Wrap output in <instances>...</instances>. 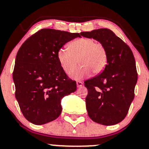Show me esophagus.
<instances>
[{"instance_id": "obj_1", "label": "esophagus", "mask_w": 149, "mask_h": 149, "mask_svg": "<svg viewBox=\"0 0 149 149\" xmlns=\"http://www.w3.org/2000/svg\"><path fill=\"white\" fill-rule=\"evenodd\" d=\"M76 84H77V87H78V88H81V87L83 86V83H82L81 81H79V80L76 81Z\"/></svg>"}]
</instances>
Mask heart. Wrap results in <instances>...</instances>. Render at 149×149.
Returning <instances> with one entry per match:
<instances>
[{"label":"heart","mask_w":149,"mask_h":149,"mask_svg":"<svg viewBox=\"0 0 149 149\" xmlns=\"http://www.w3.org/2000/svg\"><path fill=\"white\" fill-rule=\"evenodd\" d=\"M69 49L61 48L57 53V60L64 72L71 75L79 63L82 65L73 73L76 79H81L91 73H102L107 64L108 55L105 47L90 38H81L69 44Z\"/></svg>","instance_id":"1"}]
</instances>
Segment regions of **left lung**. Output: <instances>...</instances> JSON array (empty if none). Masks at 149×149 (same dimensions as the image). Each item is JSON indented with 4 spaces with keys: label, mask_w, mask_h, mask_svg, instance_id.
Instances as JSON below:
<instances>
[{
    "label": "left lung",
    "mask_w": 149,
    "mask_h": 149,
    "mask_svg": "<svg viewBox=\"0 0 149 149\" xmlns=\"http://www.w3.org/2000/svg\"><path fill=\"white\" fill-rule=\"evenodd\" d=\"M80 35L102 43L107 52L103 72L85 81L89 117L104 125H113L127 116L137 82L136 63L131 49L108 29L81 32Z\"/></svg>",
    "instance_id": "left-lung-1"
}]
</instances>
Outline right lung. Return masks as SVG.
<instances>
[{
  "mask_svg": "<svg viewBox=\"0 0 149 149\" xmlns=\"http://www.w3.org/2000/svg\"><path fill=\"white\" fill-rule=\"evenodd\" d=\"M78 33L43 29L29 38L17 54L13 76L15 97L25 118L40 125L60 116L61 100L76 90L57 60V53Z\"/></svg>",
  "mask_w": 149,
  "mask_h": 149,
  "instance_id": "right-lung-1",
  "label": "right lung"
}]
</instances>
